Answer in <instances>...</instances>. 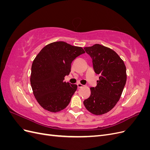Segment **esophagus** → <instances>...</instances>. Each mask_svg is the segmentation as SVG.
<instances>
[{"label":"esophagus","instance_id":"1","mask_svg":"<svg viewBox=\"0 0 150 150\" xmlns=\"http://www.w3.org/2000/svg\"><path fill=\"white\" fill-rule=\"evenodd\" d=\"M77 85H78V88H81L83 87V85L81 84V83H78V84H77Z\"/></svg>","mask_w":150,"mask_h":150}]
</instances>
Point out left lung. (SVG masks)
I'll list each match as a JSON object with an SVG mask.
<instances>
[{
    "instance_id": "1",
    "label": "left lung",
    "mask_w": 150,
    "mask_h": 150,
    "mask_svg": "<svg viewBox=\"0 0 150 150\" xmlns=\"http://www.w3.org/2000/svg\"><path fill=\"white\" fill-rule=\"evenodd\" d=\"M84 49L91 57L94 72L99 78L83 103L92 114L102 115L111 111L120 100L126 82V66L118 54L109 47L96 44Z\"/></svg>"
}]
</instances>
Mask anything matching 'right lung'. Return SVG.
Instances as JSON below:
<instances>
[{
    "instance_id": "1",
    "label": "right lung",
    "mask_w": 150,
    "mask_h": 150,
    "mask_svg": "<svg viewBox=\"0 0 150 150\" xmlns=\"http://www.w3.org/2000/svg\"><path fill=\"white\" fill-rule=\"evenodd\" d=\"M85 53L81 47L63 41L42 49L32 64L30 84L36 100L44 110L57 112L65 109L78 88L64 81L71 72V63Z\"/></svg>"
}]
</instances>
